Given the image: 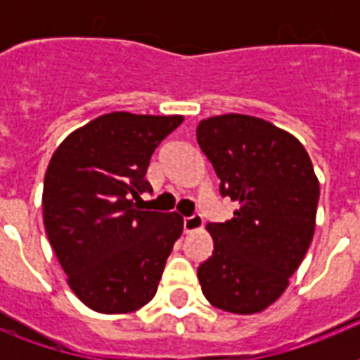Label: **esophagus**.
Returning a JSON list of instances; mask_svg holds the SVG:
<instances>
[{"label": "esophagus", "mask_w": 360, "mask_h": 360, "mask_svg": "<svg viewBox=\"0 0 360 360\" xmlns=\"http://www.w3.org/2000/svg\"><path fill=\"white\" fill-rule=\"evenodd\" d=\"M203 226V219L202 214H192V217H186L183 220V228H185L186 233H191V231H196V230H202Z\"/></svg>", "instance_id": "esophagus-1"}]
</instances>
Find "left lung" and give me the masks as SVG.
Segmentation results:
<instances>
[{
  "instance_id": "left-lung-1",
  "label": "left lung",
  "mask_w": 360,
  "mask_h": 360,
  "mask_svg": "<svg viewBox=\"0 0 360 360\" xmlns=\"http://www.w3.org/2000/svg\"><path fill=\"white\" fill-rule=\"evenodd\" d=\"M198 146L220 194L239 203L233 219L209 222L213 254L198 267L205 299L224 312H263L290 285L316 230L319 181L295 136L259 117L200 121Z\"/></svg>"
}]
</instances>
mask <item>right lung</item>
<instances>
[{
	"label": "right lung",
	"mask_w": 360,
	"mask_h": 360,
	"mask_svg": "<svg viewBox=\"0 0 360 360\" xmlns=\"http://www.w3.org/2000/svg\"><path fill=\"white\" fill-rule=\"evenodd\" d=\"M183 120L104 114L70 132L50 158L44 230L69 288L95 312H136L157 293L183 217L141 211L132 198L151 192V155Z\"/></svg>",
	"instance_id": "right-lung-1"
}]
</instances>
